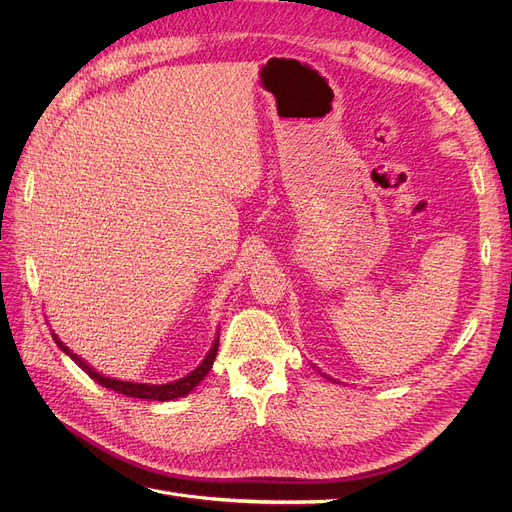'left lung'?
<instances>
[{
    "label": "left lung",
    "mask_w": 512,
    "mask_h": 512,
    "mask_svg": "<svg viewBox=\"0 0 512 512\" xmlns=\"http://www.w3.org/2000/svg\"><path fill=\"white\" fill-rule=\"evenodd\" d=\"M324 378H326V373H324ZM328 380H332V378H328ZM334 382V380H332Z\"/></svg>",
    "instance_id": "1"
}]
</instances>
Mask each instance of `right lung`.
Listing matches in <instances>:
<instances>
[{
  "instance_id": "right-lung-1",
  "label": "right lung",
  "mask_w": 512,
  "mask_h": 512,
  "mask_svg": "<svg viewBox=\"0 0 512 512\" xmlns=\"http://www.w3.org/2000/svg\"><path fill=\"white\" fill-rule=\"evenodd\" d=\"M53 340H56V344L62 348V351L80 367L83 371H87L91 378L101 384L103 388H110L118 394H126V396H132V398H143V400H159V402H166V400H174V398H180V396H186L188 392H191L205 375L209 373L213 361H215V355H218V346H220V334L215 336L213 340V346L209 348V353L205 355V359L199 363V367H195L191 373L184 375V378L176 380V382H170V384H137V382H122V380H114V378H107V375L95 371L91 365H87L83 359H80L78 355H74L68 346H64V342L53 334Z\"/></svg>"
}]
</instances>
